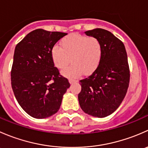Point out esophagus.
I'll return each instance as SVG.
<instances>
[{
	"instance_id": "obj_1",
	"label": "esophagus",
	"mask_w": 148,
	"mask_h": 148,
	"mask_svg": "<svg viewBox=\"0 0 148 148\" xmlns=\"http://www.w3.org/2000/svg\"><path fill=\"white\" fill-rule=\"evenodd\" d=\"M69 83L71 84H73V83H75V82H77V80H74V79H69Z\"/></svg>"
}]
</instances>
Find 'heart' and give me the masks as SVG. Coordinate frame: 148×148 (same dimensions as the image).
<instances>
[{
  "instance_id": "obj_1",
  "label": "heart",
  "mask_w": 148,
  "mask_h": 148,
  "mask_svg": "<svg viewBox=\"0 0 148 148\" xmlns=\"http://www.w3.org/2000/svg\"><path fill=\"white\" fill-rule=\"evenodd\" d=\"M61 44L62 47L56 45L52 48L51 55L53 64L59 69H64L72 62L62 71L65 77L74 78L83 72L91 74L99 66L102 47L98 38L71 34L63 38Z\"/></svg>"
}]
</instances>
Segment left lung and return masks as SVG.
Returning a JSON list of instances; mask_svg holds the SVG:
<instances>
[{"label":"left lung","instance_id":"obj_1","mask_svg":"<svg viewBox=\"0 0 148 148\" xmlns=\"http://www.w3.org/2000/svg\"><path fill=\"white\" fill-rule=\"evenodd\" d=\"M84 34L99 40L102 55L95 71L80 80L79 102L85 113L102 118L114 112L126 95L130 82L127 55L123 43L107 30L95 28Z\"/></svg>","mask_w":148,"mask_h":148}]
</instances>
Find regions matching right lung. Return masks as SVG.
I'll return each mask as SVG.
<instances>
[{
  "mask_svg": "<svg viewBox=\"0 0 148 148\" xmlns=\"http://www.w3.org/2000/svg\"><path fill=\"white\" fill-rule=\"evenodd\" d=\"M66 33L34 30L15 48L11 86L23 110L36 119H44L59 111L62 98L70 86L60 76L52 60V48Z\"/></svg>",
  "mask_w": 148,
  "mask_h": 148,
  "instance_id": "right-lung-1",
  "label": "right lung"
}]
</instances>
